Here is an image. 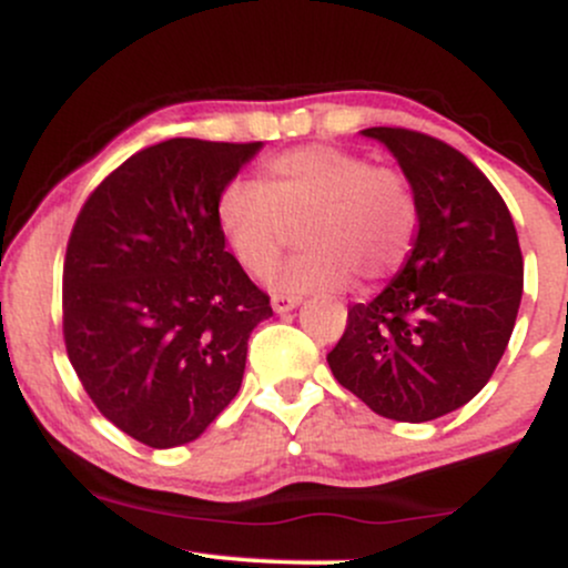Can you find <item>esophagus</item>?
Instances as JSON below:
<instances>
[{"label": "esophagus", "instance_id": "obj_1", "mask_svg": "<svg viewBox=\"0 0 568 568\" xmlns=\"http://www.w3.org/2000/svg\"><path fill=\"white\" fill-rule=\"evenodd\" d=\"M298 306V296H283V293H275L272 296V310L277 312V315H285V312L296 310Z\"/></svg>", "mask_w": 568, "mask_h": 568}]
</instances>
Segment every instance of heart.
Segmentation results:
<instances>
[{"instance_id": "heart-1", "label": "heart", "mask_w": 568, "mask_h": 568, "mask_svg": "<svg viewBox=\"0 0 568 568\" xmlns=\"http://www.w3.org/2000/svg\"><path fill=\"white\" fill-rule=\"evenodd\" d=\"M216 219L232 256L256 277L275 270L298 226L304 251L280 270L275 288L338 291L355 275L379 283L406 264L419 202L397 168L336 146H304L266 162L264 181H230Z\"/></svg>"}]
</instances>
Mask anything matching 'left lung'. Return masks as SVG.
I'll return each instance as SVG.
<instances>
[{
  "instance_id": "left-lung-1",
  "label": "left lung",
  "mask_w": 568,
  "mask_h": 568,
  "mask_svg": "<svg viewBox=\"0 0 568 568\" xmlns=\"http://www.w3.org/2000/svg\"><path fill=\"white\" fill-rule=\"evenodd\" d=\"M419 202V232L379 296L352 304L328 352L336 382L395 422L470 403L505 355L524 296V256L505 200L454 146L406 128H368Z\"/></svg>"
}]
</instances>
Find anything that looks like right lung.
Here are the masks:
<instances>
[{"label":"right lung","mask_w":568,"mask_h":568,"mask_svg":"<svg viewBox=\"0 0 568 568\" xmlns=\"http://www.w3.org/2000/svg\"><path fill=\"white\" fill-rule=\"evenodd\" d=\"M262 141L171 139L98 184L63 262V338L95 408L143 446L200 438L232 403L270 296L226 251L219 194Z\"/></svg>","instance_id":"add662e5"}]
</instances>
